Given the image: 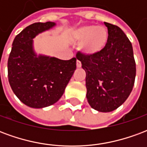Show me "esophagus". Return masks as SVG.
Instances as JSON below:
<instances>
[{"label":"esophagus","instance_id":"34e87169","mask_svg":"<svg viewBox=\"0 0 147 147\" xmlns=\"http://www.w3.org/2000/svg\"><path fill=\"white\" fill-rule=\"evenodd\" d=\"M76 66H77V67H81V66H82L81 61H79V60H77L76 61Z\"/></svg>","mask_w":147,"mask_h":147}]
</instances>
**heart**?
Masks as SVG:
<instances>
[{"label":"heart","mask_w":147,"mask_h":147,"mask_svg":"<svg viewBox=\"0 0 147 147\" xmlns=\"http://www.w3.org/2000/svg\"><path fill=\"white\" fill-rule=\"evenodd\" d=\"M108 30L104 27L94 24L84 25L74 30L71 39L74 42L81 43L80 49L84 54L94 56L102 53L109 42Z\"/></svg>","instance_id":"1"}]
</instances>
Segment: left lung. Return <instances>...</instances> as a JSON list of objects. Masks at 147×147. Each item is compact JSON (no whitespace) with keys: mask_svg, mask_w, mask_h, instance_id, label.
<instances>
[{"mask_svg":"<svg viewBox=\"0 0 147 147\" xmlns=\"http://www.w3.org/2000/svg\"><path fill=\"white\" fill-rule=\"evenodd\" d=\"M109 42L105 49L94 56L78 52L76 58L86 71V98L95 110L108 113L125 102L132 90L136 75L132 45L116 25L104 23Z\"/></svg>","mask_w":147,"mask_h":147,"instance_id":"8db88e82","label":"left lung"}]
</instances>
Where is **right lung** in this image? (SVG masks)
Here are the masks:
<instances>
[{"mask_svg":"<svg viewBox=\"0 0 147 147\" xmlns=\"http://www.w3.org/2000/svg\"><path fill=\"white\" fill-rule=\"evenodd\" d=\"M55 23H35L15 38L8 61V77L18 98L31 108L41 109L61 98L76 68V58L63 61L45 56L37 57L33 38Z\"/></svg>","mask_w":147,"mask_h":147,"instance_id":"1","label":"right lung"}]
</instances>
